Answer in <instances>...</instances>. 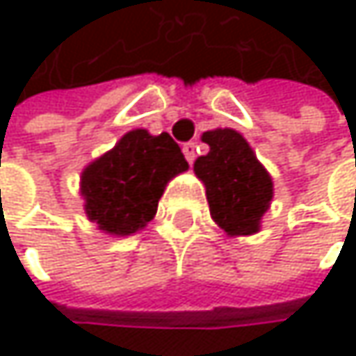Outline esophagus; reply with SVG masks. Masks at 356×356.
<instances>
[{
    "mask_svg": "<svg viewBox=\"0 0 356 356\" xmlns=\"http://www.w3.org/2000/svg\"><path fill=\"white\" fill-rule=\"evenodd\" d=\"M183 154H185L187 163H189V165H193V161H195V142H187V144H183Z\"/></svg>",
    "mask_w": 356,
    "mask_h": 356,
    "instance_id": "obj_1",
    "label": "esophagus"
}]
</instances>
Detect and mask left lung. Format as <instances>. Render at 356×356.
I'll list each match as a JSON object with an SVG mask.
<instances>
[{
	"mask_svg": "<svg viewBox=\"0 0 356 356\" xmlns=\"http://www.w3.org/2000/svg\"><path fill=\"white\" fill-rule=\"evenodd\" d=\"M202 140L210 152L193 163V171L206 185L214 222L231 237L257 233L272 202V177L239 131L212 129Z\"/></svg>",
	"mask_w": 356,
	"mask_h": 356,
	"instance_id": "8db88e82",
	"label": "left lung"
}]
</instances>
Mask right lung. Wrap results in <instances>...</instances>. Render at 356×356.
I'll use <instances>...</instances> for the list:
<instances>
[{"label": "right lung", "instance_id": "obj_1", "mask_svg": "<svg viewBox=\"0 0 356 356\" xmlns=\"http://www.w3.org/2000/svg\"><path fill=\"white\" fill-rule=\"evenodd\" d=\"M187 167L179 144L169 134L127 131L113 150L82 173L80 191L88 220L117 237L144 229L154 218L167 183Z\"/></svg>", "mask_w": 356, "mask_h": 356}]
</instances>
